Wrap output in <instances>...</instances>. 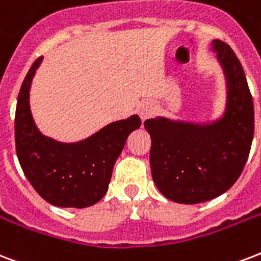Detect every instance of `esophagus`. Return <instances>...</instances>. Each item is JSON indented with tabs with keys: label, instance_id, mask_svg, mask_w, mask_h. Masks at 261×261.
Returning <instances> with one entry per match:
<instances>
[{
	"label": "esophagus",
	"instance_id": "34e87169",
	"mask_svg": "<svg viewBox=\"0 0 261 261\" xmlns=\"http://www.w3.org/2000/svg\"><path fill=\"white\" fill-rule=\"evenodd\" d=\"M154 112H156V107L150 101H142L138 105V108H137V113H138L142 120H146L149 117H152Z\"/></svg>",
	"mask_w": 261,
	"mask_h": 261
}]
</instances>
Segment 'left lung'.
Listing matches in <instances>:
<instances>
[{"label": "left lung", "mask_w": 261, "mask_h": 261, "mask_svg": "<svg viewBox=\"0 0 261 261\" xmlns=\"http://www.w3.org/2000/svg\"><path fill=\"white\" fill-rule=\"evenodd\" d=\"M212 49L227 81L223 117L211 124L166 117L144 123L152 138L153 182L163 196L180 204H198L227 192L245 167L253 139V98L241 63L220 39L212 41Z\"/></svg>", "instance_id": "1"}]
</instances>
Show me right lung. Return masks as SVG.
Masks as SVG:
<instances>
[{"instance_id":"obj_1","label":"right lung","mask_w":261,"mask_h":261,"mask_svg":"<svg viewBox=\"0 0 261 261\" xmlns=\"http://www.w3.org/2000/svg\"><path fill=\"white\" fill-rule=\"evenodd\" d=\"M42 56L25 75L16 105V153L23 172L43 200L63 208H86L108 190L112 170L128 135L141 126L133 115L81 142L64 144L38 130L30 111V87Z\"/></svg>"}]
</instances>
